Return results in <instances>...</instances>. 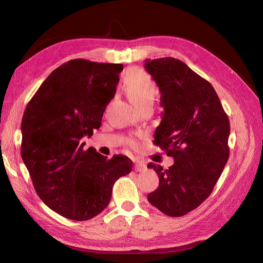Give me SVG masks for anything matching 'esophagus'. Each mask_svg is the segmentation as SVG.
Instances as JSON below:
<instances>
[{
	"mask_svg": "<svg viewBox=\"0 0 263 263\" xmlns=\"http://www.w3.org/2000/svg\"><path fill=\"white\" fill-rule=\"evenodd\" d=\"M134 169H135V171H136V172H141V171H144L146 169V164L138 161V162L135 163Z\"/></svg>",
	"mask_w": 263,
	"mask_h": 263,
	"instance_id": "34e87169",
	"label": "esophagus"
}]
</instances>
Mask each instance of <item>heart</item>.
Wrapping results in <instances>:
<instances>
[{"instance_id": "heart-1", "label": "heart", "mask_w": 263, "mask_h": 263, "mask_svg": "<svg viewBox=\"0 0 263 263\" xmlns=\"http://www.w3.org/2000/svg\"><path fill=\"white\" fill-rule=\"evenodd\" d=\"M123 89L137 108L153 105L157 93L154 80L140 68H132L127 71L123 78ZM128 144L135 146V141L129 139Z\"/></svg>"}]
</instances>
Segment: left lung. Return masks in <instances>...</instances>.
Instances as JSON below:
<instances>
[{
    "label": "left lung",
    "instance_id": "obj_1",
    "mask_svg": "<svg viewBox=\"0 0 263 263\" xmlns=\"http://www.w3.org/2000/svg\"><path fill=\"white\" fill-rule=\"evenodd\" d=\"M145 68L161 93V123L155 144L174 159L169 169L150 162L159 186L148 201L180 217L198 208L216 184L229 157L230 125L212 84L171 57L146 59Z\"/></svg>",
    "mask_w": 263,
    "mask_h": 263
}]
</instances>
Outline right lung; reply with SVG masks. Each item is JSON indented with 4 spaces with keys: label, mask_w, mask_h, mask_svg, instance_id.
I'll list each match as a JSON object with an SVG mask.
<instances>
[{
    "label": "right lung",
    "mask_w": 263,
    "mask_h": 263,
    "mask_svg": "<svg viewBox=\"0 0 263 263\" xmlns=\"http://www.w3.org/2000/svg\"><path fill=\"white\" fill-rule=\"evenodd\" d=\"M122 70L121 63L70 60L52 71L24 112L22 159L41 200L66 218L87 220L104 211L116 180L133 169L128 157L107 159L81 142L101 126Z\"/></svg>",
    "instance_id": "obj_1"
}]
</instances>
